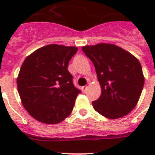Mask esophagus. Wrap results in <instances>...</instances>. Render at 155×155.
<instances>
[{"instance_id":"esophagus-1","label":"esophagus","mask_w":155,"mask_h":155,"mask_svg":"<svg viewBox=\"0 0 155 155\" xmlns=\"http://www.w3.org/2000/svg\"><path fill=\"white\" fill-rule=\"evenodd\" d=\"M87 88H88V87H87V86H84V87H82L83 92H87Z\"/></svg>"}]
</instances>
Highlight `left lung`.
<instances>
[{"mask_svg": "<svg viewBox=\"0 0 155 155\" xmlns=\"http://www.w3.org/2000/svg\"><path fill=\"white\" fill-rule=\"evenodd\" d=\"M94 64L101 95L92 102L97 113L108 119L127 115L135 108L144 86L141 63L122 48L99 43L82 47Z\"/></svg>", "mask_w": 155, "mask_h": 155, "instance_id": "left-lung-1", "label": "left lung"}]
</instances>
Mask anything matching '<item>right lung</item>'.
Returning a JSON list of instances; mask_svg holds the SVG:
<instances>
[{"mask_svg":"<svg viewBox=\"0 0 155 155\" xmlns=\"http://www.w3.org/2000/svg\"><path fill=\"white\" fill-rule=\"evenodd\" d=\"M76 47L51 44L27 56L17 79L18 91L30 116L45 124H58L70 115L80 91L68 71Z\"/></svg>","mask_w":155,"mask_h":155,"instance_id":"1","label":"right lung"}]
</instances>
